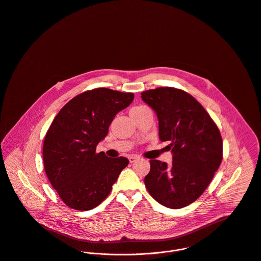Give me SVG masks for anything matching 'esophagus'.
<instances>
[{"label": "esophagus", "instance_id": "obj_1", "mask_svg": "<svg viewBox=\"0 0 261 261\" xmlns=\"http://www.w3.org/2000/svg\"><path fill=\"white\" fill-rule=\"evenodd\" d=\"M138 159H140V156H138V155H129V156H128V160H129L130 163H134V162L137 161Z\"/></svg>", "mask_w": 261, "mask_h": 261}]
</instances>
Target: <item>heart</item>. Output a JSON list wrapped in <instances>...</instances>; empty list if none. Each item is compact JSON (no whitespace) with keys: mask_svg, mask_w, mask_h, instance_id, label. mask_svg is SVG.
<instances>
[{"mask_svg":"<svg viewBox=\"0 0 261 261\" xmlns=\"http://www.w3.org/2000/svg\"><path fill=\"white\" fill-rule=\"evenodd\" d=\"M139 107H140V106H139Z\"/></svg>","mask_w":261,"mask_h":261,"instance_id":"obj_1","label":"heart"}]
</instances>
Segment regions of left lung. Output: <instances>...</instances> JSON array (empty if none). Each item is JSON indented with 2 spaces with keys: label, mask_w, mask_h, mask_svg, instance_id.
<instances>
[{
  "label": "left lung",
  "mask_w": 261,
  "mask_h": 261,
  "mask_svg": "<svg viewBox=\"0 0 261 261\" xmlns=\"http://www.w3.org/2000/svg\"><path fill=\"white\" fill-rule=\"evenodd\" d=\"M142 99L156 111L159 138L171 142L173 153L170 165L150 160L146 188L162 205L184 207L203 193L222 163L221 133L203 106L181 89L147 90Z\"/></svg>",
  "instance_id": "obj_1"
}]
</instances>
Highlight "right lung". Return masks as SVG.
<instances>
[{
    "mask_svg": "<svg viewBox=\"0 0 261 261\" xmlns=\"http://www.w3.org/2000/svg\"><path fill=\"white\" fill-rule=\"evenodd\" d=\"M134 97L107 88L88 90L71 99L53 120L43 142L44 170L68 206L89 211L99 205L128 165L124 157L96 153V147Z\"/></svg>",
    "mask_w": 261,
    "mask_h": 261,
    "instance_id": "1",
    "label": "right lung"
}]
</instances>
